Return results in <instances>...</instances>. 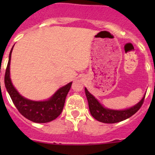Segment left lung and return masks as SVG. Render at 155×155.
Masks as SVG:
<instances>
[{
    "instance_id": "obj_1",
    "label": "left lung",
    "mask_w": 155,
    "mask_h": 155,
    "mask_svg": "<svg viewBox=\"0 0 155 155\" xmlns=\"http://www.w3.org/2000/svg\"><path fill=\"white\" fill-rule=\"evenodd\" d=\"M85 91L88 102L89 110L91 115L98 121L107 124L119 122L131 117L141 108L145 99V97H143L139 104L125 110H112L103 107V106L97 101L96 98L91 94L89 93L87 88H85Z\"/></svg>"
}]
</instances>
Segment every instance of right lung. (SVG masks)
Wrapping results in <instances>:
<instances>
[{"mask_svg":"<svg viewBox=\"0 0 155 155\" xmlns=\"http://www.w3.org/2000/svg\"><path fill=\"white\" fill-rule=\"evenodd\" d=\"M12 48L9 56V61L4 76V83H5L6 88L10 94L12 103L18 112L25 118L33 122L46 123L53 121L61 115L63 110L65 99L71 87L72 82H70L65 86L61 87L48 101L37 102V101L25 99L17 92L15 87L12 85L10 80V64Z\"/></svg>","mask_w":155,"mask_h":155,"instance_id":"add662e5","label":"right lung"}]
</instances>
